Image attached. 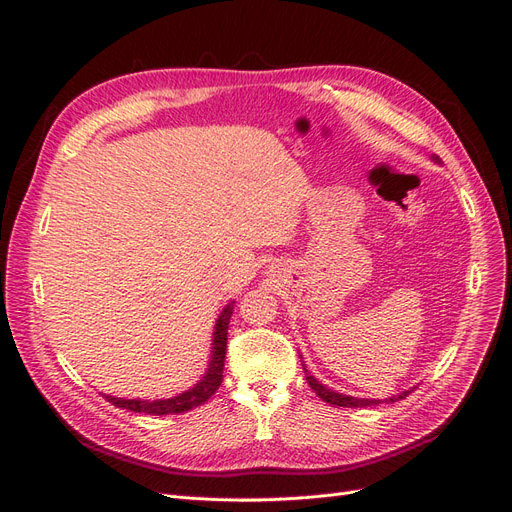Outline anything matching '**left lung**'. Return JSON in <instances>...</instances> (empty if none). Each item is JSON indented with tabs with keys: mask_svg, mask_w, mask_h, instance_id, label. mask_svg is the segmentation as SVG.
<instances>
[{
	"mask_svg": "<svg viewBox=\"0 0 512 512\" xmlns=\"http://www.w3.org/2000/svg\"><path fill=\"white\" fill-rule=\"evenodd\" d=\"M438 160V158H436ZM305 378H307V384L312 386V389L316 391V395L322 399V401H327V404H331V406H344V408H365V406H378L382 399H363V397H350V395H342V393H337V391H331L329 386H324V384H320L312 374H309V371L305 369ZM408 393H412V391H404V393H399V395H395V397H389V399H384V401H397V399H404Z\"/></svg>",
	"mask_w": 512,
	"mask_h": 512,
	"instance_id": "left-lung-1",
	"label": "left lung"
}]
</instances>
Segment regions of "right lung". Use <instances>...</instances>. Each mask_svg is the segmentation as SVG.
Here are the masks:
<instances>
[{
	"instance_id": "add662e5",
	"label": "right lung",
	"mask_w": 512,
	"mask_h": 512,
	"mask_svg": "<svg viewBox=\"0 0 512 512\" xmlns=\"http://www.w3.org/2000/svg\"><path fill=\"white\" fill-rule=\"evenodd\" d=\"M235 301H230L222 314L215 320V331H213V344H211V359H209V367L205 371V376L200 378L190 391H183L177 397L170 399H121V397H113L106 395V399L111 401L113 406L130 410V412H145V414H181L188 412L205 401L220 389L222 384V371H224V359H226V342H228V322L232 316V307Z\"/></svg>"
}]
</instances>
